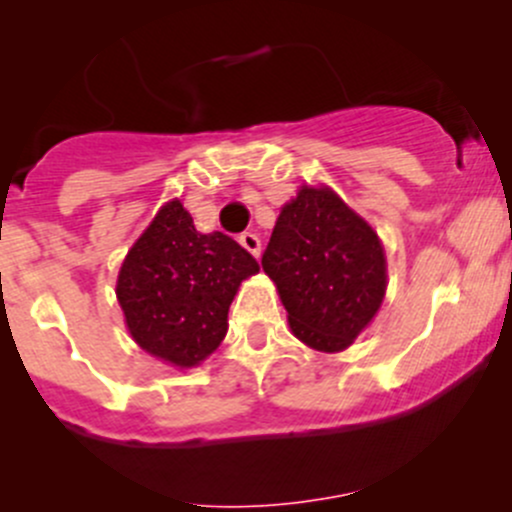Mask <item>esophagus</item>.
Wrapping results in <instances>:
<instances>
[{
	"label": "esophagus",
	"instance_id": "1",
	"mask_svg": "<svg viewBox=\"0 0 512 512\" xmlns=\"http://www.w3.org/2000/svg\"><path fill=\"white\" fill-rule=\"evenodd\" d=\"M240 245L245 247V250L250 252L252 257H260L262 245H260V237H257L255 232H242V235H240Z\"/></svg>",
	"mask_w": 512,
	"mask_h": 512
}]
</instances>
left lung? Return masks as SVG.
Wrapping results in <instances>:
<instances>
[{"mask_svg":"<svg viewBox=\"0 0 512 512\" xmlns=\"http://www.w3.org/2000/svg\"><path fill=\"white\" fill-rule=\"evenodd\" d=\"M262 270L285 304L289 332L322 354L352 347L389 287L381 237L327 183L299 185L282 205Z\"/></svg>","mask_w":512,"mask_h":512,"instance_id":"1","label":"left lung"}]
</instances>
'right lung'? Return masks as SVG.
<instances>
[{
    "label": "right lung",
    "mask_w": 512,
    "mask_h": 512,
    "mask_svg": "<svg viewBox=\"0 0 512 512\" xmlns=\"http://www.w3.org/2000/svg\"><path fill=\"white\" fill-rule=\"evenodd\" d=\"M257 272L250 252L223 232H200L173 198L123 257L116 299L133 342L183 371L220 347L227 309Z\"/></svg>",
    "instance_id": "add662e5"
}]
</instances>
